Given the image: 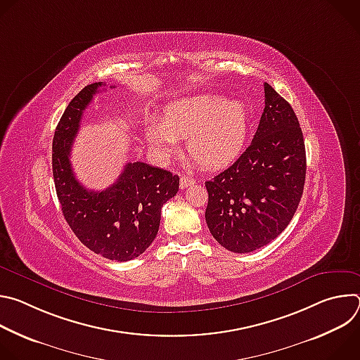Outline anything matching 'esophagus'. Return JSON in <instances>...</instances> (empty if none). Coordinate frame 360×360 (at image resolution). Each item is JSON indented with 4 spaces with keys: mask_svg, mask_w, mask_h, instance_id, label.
<instances>
[{
    "mask_svg": "<svg viewBox=\"0 0 360 360\" xmlns=\"http://www.w3.org/2000/svg\"><path fill=\"white\" fill-rule=\"evenodd\" d=\"M195 184V181L192 179V178H189V176H181V179H179V186H181V189H185V188H188V186H191V185H193Z\"/></svg>",
    "mask_w": 360,
    "mask_h": 360,
    "instance_id": "obj_1",
    "label": "esophagus"
}]
</instances>
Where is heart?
<instances>
[{
  "mask_svg": "<svg viewBox=\"0 0 360 360\" xmlns=\"http://www.w3.org/2000/svg\"><path fill=\"white\" fill-rule=\"evenodd\" d=\"M248 135L249 114L243 102L208 94L171 102L161 121L149 118L145 125V138L158 157L169 158L178 139L186 138L189 155L208 169L233 164Z\"/></svg>",
  "mask_w": 360,
  "mask_h": 360,
  "instance_id": "obj_1",
  "label": "heart"
}]
</instances>
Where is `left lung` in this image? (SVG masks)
Instances as JSON below:
<instances>
[{"label": "left lung", "instance_id": "1", "mask_svg": "<svg viewBox=\"0 0 360 360\" xmlns=\"http://www.w3.org/2000/svg\"><path fill=\"white\" fill-rule=\"evenodd\" d=\"M259 127L242 155L205 182V211L212 236L228 250L248 253L272 242L292 221L300 202L306 152L289 102L268 82Z\"/></svg>", "mask_w": 360, "mask_h": 360}]
</instances>
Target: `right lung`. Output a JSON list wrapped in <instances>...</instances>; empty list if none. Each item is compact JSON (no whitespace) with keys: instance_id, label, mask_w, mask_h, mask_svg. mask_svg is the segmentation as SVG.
<instances>
[{"instance_id":"right-lung-1","label":"right lung","mask_w":360,"mask_h":360,"mask_svg":"<svg viewBox=\"0 0 360 360\" xmlns=\"http://www.w3.org/2000/svg\"><path fill=\"white\" fill-rule=\"evenodd\" d=\"M102 82L81 89L65 108L53 139V175L63 214L75 236L107 259L125 262L155 239L164 203L176 195L179 176L143 162H128L104 191L84 188L71 167V146L85 108ZM114 88V86H111Z\"/></svg>"}]
</instances>
